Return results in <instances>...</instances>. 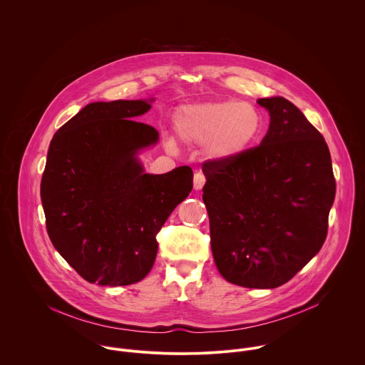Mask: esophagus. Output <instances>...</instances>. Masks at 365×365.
<instances>
[{
  "label": "esophagus",
  "mask_w": 365,
  "mask_h": 365,
  "mask_svg": "<svg viewBox=\"0 0 365 365\" xmlns=\"http://www.w3.org/2000/svg\"><path fill=\"white\" fill-rule=\"evenodd\" d=\"M207 182V178H205V175H204V173H197L195 175H194V188L198 191V190H201L202 187H204V184Z\"/></svg>",
  "instance_id": "1"
}]
</instances>
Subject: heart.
<instances>
[{
  "label": "heart",
  "instance_id": "heart-1",
  "mask_svg": "<svg viewBox=\"0 0 365 365\" xmlns=\"http://www.w3.org/2000/svg\"><path fill=\"white\" fill-rule=\"evenodd\" d=\"M174 128L184 142L205 143L209 156L229 158L256 142L262 116L256 106L239 101L185 105L174 113Z\"/></svg>",
  "mask_w": 365,
  "mask_h": 365
}]
</instances>
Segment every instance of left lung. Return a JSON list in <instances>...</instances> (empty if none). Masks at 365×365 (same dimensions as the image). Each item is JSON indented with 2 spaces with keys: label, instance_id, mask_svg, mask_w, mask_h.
Segmentation results:
<instances>
[{
  "label": "left lung",
  "instance_id": "1",
  "mask_svg": "<svg viewBox=\"0 0 365 365\" xmlns=\"http://www.w3.org/2000/svg\"><path fill=\"white\" fill-rule=\"evenodd\" d=\"M257 103L269 112L267 135L236 156L204 161L202 200L222 277L265 289L288 282L322 249L336 180L323 136L295 105Z\"/></svg>",
  "mask_w": 365,
  "mask_h": 365
}]
</instances>
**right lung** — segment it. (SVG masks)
<instances>
[{"label":"right lung","instance_id":"add662e5","mask_svg":"<svg viewBox=\"0 0 365 365\" xmlns=\"http://www.w3.org/2000/svg\"><path fill=\"white\" fill-rule=\"evenodd\" d=\"M146 101L93 103L53 136L41 182L54 249L86 281L103 287L143 279L156 235L192 190V170L145 174L136 155L158 132L138 122Z\"/></svg>","mask_w":365,"mask_h":365}]
</instances>
